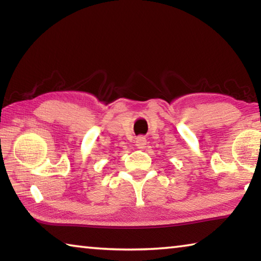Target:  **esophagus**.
<instances>
[{"mask_svg":"<svg viewBox=\"0 0 261 261\" xmlns=\"http://www.w3.org/2000/svg\"><path fill=\"white\" fill-rule=\"evenodd\" d=\"M136 146L138 148H145L146 147V139L144 137H138L136 139Z\"/></svg>","mask_w":261,"mask_h":261,"instance_id":"esophagus-1","label":"esophagus"}]
</instances>
